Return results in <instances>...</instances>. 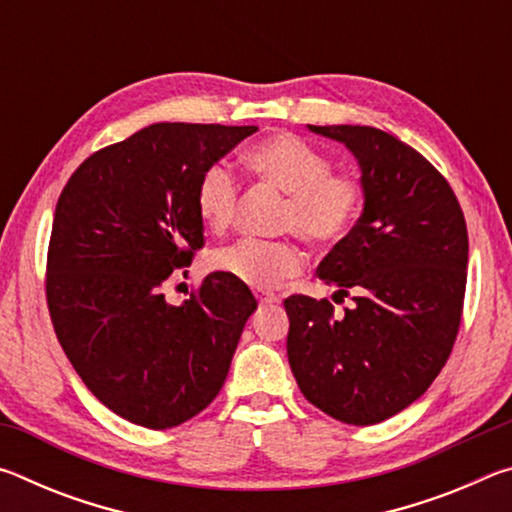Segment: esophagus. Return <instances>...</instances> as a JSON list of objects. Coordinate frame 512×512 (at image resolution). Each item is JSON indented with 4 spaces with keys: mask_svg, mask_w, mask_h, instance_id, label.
Wrapping results in <instances>:
<instances>
[{
    "mask_svg": "<svg viewBox=\"0 0 512 512\" xmlns=\"http://www.w3.org/2000/svg\"><path fill=\"white\" fill-rule=\"evenodd\" d=\"M255 296H257V300L262 302V305H271V302H277L280 298L275 296L273 291H264V289H259V291H255Z\"/></svg>",
    "mask_w": 512,
    "mask_h": 512,
    "instance_id": "esophagus-1",
    "label": "esophagus"
}]
</instances>
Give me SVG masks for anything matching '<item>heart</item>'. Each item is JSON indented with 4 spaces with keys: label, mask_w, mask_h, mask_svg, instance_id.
<instances>
[{
    "label": "heart",
    "mask_w": 512,
    "mask_h": 512,
    "mask_svg": "<svg viewBox=\"0 0 512 512\" xmlns=\"http://www.w3.org/2000/svg\"><path fill=\"white\" fill-rule=\"evenodd\" d=\"M248 164L259 178L282 194L289 205L282 214V232L298 235L314 246L341 241L354 228L363 205V185L352 173H334L332 158L296 135H277L248 153ZM241 201L237 173L212 164L198 180L196 210L207 228L228 230ZM219 271L253 289H273L302 271V253L291 241L239 239L216 250Z\"/></svg>",
    "instance_id": "heart-1"
}]
</instances>
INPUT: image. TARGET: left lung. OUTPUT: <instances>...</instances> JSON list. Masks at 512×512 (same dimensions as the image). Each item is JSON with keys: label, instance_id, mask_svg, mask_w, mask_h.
<instances>
[{"label": "left lung", "instance_id": "left-lung-1", "mask_svg": "<svg viewBox=\"0 0 512 512\" xmlns=\"http://www.w3.org/2000/svg\"><path fill=\"white\" fill-rule=\"evenodd\" d=\"M357 158L363 212L318 266L352 296H289L287 354L302 395L345 424L384 422L431 386L454 348L467 282L461 205L433 164L372 126H309Z\"/></svg>", "mask_w": 512, "mask_h": 512}]
</instances>
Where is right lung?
<instances>
[{"label":"right lung","mask_w":512,"mask_h":512,"mask_svg":"<svg viewBox=\"0 0 512 512\" xmlns=\"http://www.w3.org/2000/svg\"><path fill=\"white\" fill-rule=\"evenodd\" d=\"M257 126L153 124L92 153L58 198L47 305L83 384L112 413L171 429L219 395L257 300L214 271L183 305L164 282L203 248L198 180Z\"/></svg>","instance_id":"add662e5"}]
</instances>
